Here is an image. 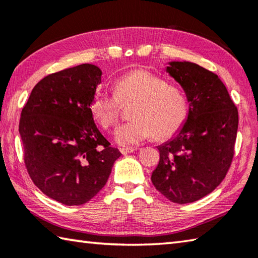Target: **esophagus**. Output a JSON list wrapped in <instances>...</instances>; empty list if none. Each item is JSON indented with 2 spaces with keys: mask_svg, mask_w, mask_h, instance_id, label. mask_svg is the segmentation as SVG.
Wrapping results in <instances>:
<instances>
[{
  "mask_svg": "<svg viewBox=\"0 0 258 258\" xmlns=\"http://www.w3.org/2000/svg\"><path fill=\"white\" fill-rule=\"evenodd\" d=\"M135 150H136V148H127V149H120L119 151L123 155H127L130 153H133Z\"/></svg>",
  "mask_w": 258,
  "mask_h": 258,
  "instance_id": "1",
  "label": "esophagus"
}]
</instances>
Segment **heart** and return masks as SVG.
I'll list each match as a JSON object with an SVG mask.
<instances>
[{"instance_id":"1","label":"heart","mask_w":258,"mask_h":258,"mask_svg":"<svg viewBox=\"0 0 258 258\" xmlns=\"http://www.w3.org/2000/svg\"><path fill=\"white\" fill-rule=\"evenodd\" d=\"M115 94L97 89L90 102V112L103 128L117 122L119 102H135L130 117L133 120L115 131L119 146L130 148L153 134L165 140L178 132L188 117V102L180 89L145 69H135L115 80Z\"/></svg>"}]
</instances>
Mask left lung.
I'll list each match as a JSON object with an SVG mask.
<instances>
[{
  "mask_svg": "<svg viewBox=\"0 0 258 258\" xmlns=\"http://www.w3.org/2000/svg\"><path fill=\"white\" fill-rule=\"evenodd\" d=\"M165 72L189 103L184 124L158 146L159 164L152 183L175 204H189L209 195L227 174L234 156L238 110L216 74L189 61H170Z\"/></svg>",
  "mask_w": 258,
  "mask_h": 258,
  "instance_id": "obj_1",
  "label": "left lung"
}]
</instances>
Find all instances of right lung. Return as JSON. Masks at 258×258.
Here are the masks:
<instances>
[{
  "label": "right lung",
  "mask_w": 258,
  "mask_h": 258,
  "mask_svg": "<svg viewBox=\"0 0 258 258\" xmlns=\"http://www.w3.org/2000/svg\"><path fill=\"white\" fill-rule=\"evenodd\" d=\"M100 76L90 63L48 75L34 86L21 113L28 172L45 196L66 206L94 198L122 155L109 146L90 112Z\"/></svg>",
  "instance_id": "add662e5"
}]
</instances>
